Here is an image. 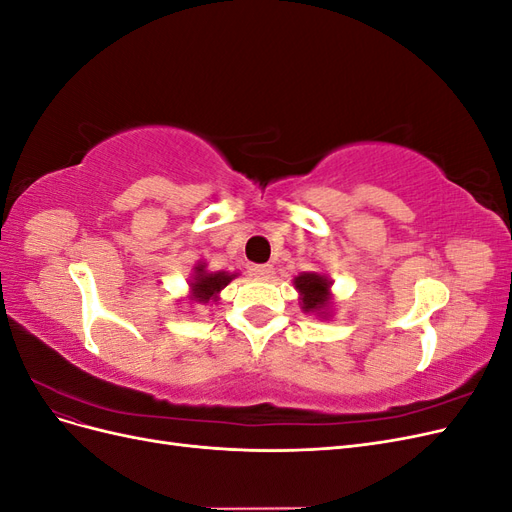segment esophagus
Returning a JSON list of instances; mask_svg holds the SVG:
<instances>
[{
	"label": "esophagus",
	"mask_w": 512,
	"mask_h": 512,
	"mask_svg": "<svg viewBox=\"0 0 512 512\" xmlns=\"http://www.w3.org/2000/svg\"><path fill=\"white\" fill-rule=\"evenodd\" d=\"M252 275L258 277V280H269L273 277V267L271 265H252Z\"/></svg>",
	"instance_id": "esophagus-1"
}]
</instances>
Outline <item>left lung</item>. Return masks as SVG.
<instances>
[{"instance_id": "1", "label": "left lung", "mask_w": 512, "mask_h": 512, "mask_svg": "<svg viewBox=\"0 0 512 512\" xmlns=\"http://www.w3.org/2000/svg\"><path fill=\"white\" fill-rule=\"evenodd\" d=\"M294 288L301 294V307L305 314L329 316L331 307V280L320 273H301L294 277Z\"/></svg>"}]
</instances>
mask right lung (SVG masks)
Instances as JSON below:
<instances>
[{
	"label": "right lung",
	"mask_w": 512,
	"mask_h": 512,
	"mask_svg": "<svg viewBox=\"0 0 512 512\" xmlns=\"http://www.w3.org/2000/svg\"><path fill=\"white\" fill-rule=\"evenodd\" d=\"M237 273H228V271H215L209 273L205 262H198L192 273L190 280V299L196 303H211L218 301V294L224 286L230 284V280H235Z\"/></svg>",
	"instance_id": "add662e5"
}]
</instances>
